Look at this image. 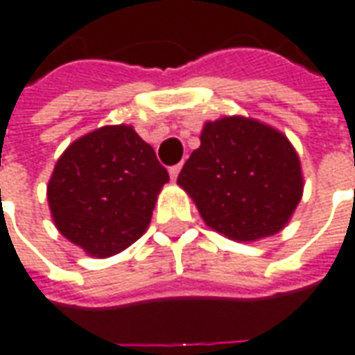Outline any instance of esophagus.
Here are the masks:
<instances>
[{"label": "esophagus", "instance_id": "esophagus-1", "mask_svg": "<svg viewBox=\"0 0 355 355\" xmlns=\"http://www.w3.org/2000/svg\"><path fill=\"white\" fill-rule=\"evenodd\" d=\"M180 169H182V163H178V165H173V167H171L169 175H171V178H173V180H175V178L178 177V173H180Z\"/></svg>", "mask_w": 355, "mask_h": 355}]
</instances>
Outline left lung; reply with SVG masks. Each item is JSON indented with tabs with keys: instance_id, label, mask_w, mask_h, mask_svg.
<instances>
[{
	"instance_id": "8db88e82",
	"label": "left lung",
	"mask_w": 355,
	"mask_h": 355,
	"mask_svg": "<svg viewBox=\"0 0 355 355\" xmlns=\"http://www.w3.org/2000/svg\"><path fill=\"white\" fill-rule=\"evenodd\" d=\"M177 182L203 220L220 234L250 242L288 223L302 200L300 159L286 136L246 117L205 123Z\"/></svg>"
}]
</instances>
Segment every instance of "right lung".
Here are the masks:
<instances>
[{"label": "right lung", "mask_w": 355, "mask_h": 355, "mask_svg": "<svg viewBox=\"0 0 355 355\" xmlns=\"http://www.w3.org/2000/svg\"><path fill=\"white\" fill-rule=\"evenodd\" d=\"M169 173L130 126H101L57 161L48 202L59 232L96 257L142 236Z\"/></svg>", "instance_id": "1"}]
</instances>
